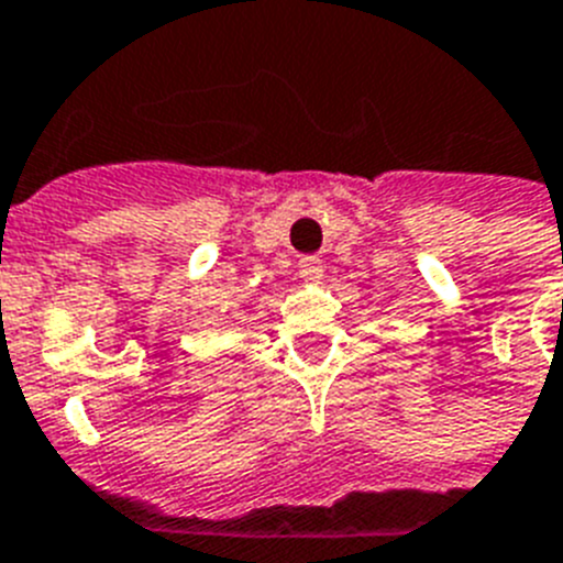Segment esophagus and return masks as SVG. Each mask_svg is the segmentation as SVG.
I'll return each mask as SVG.
<instances>
[{
	"mask_svg": "<svg viewBox=\"0 0 563 563\" xmlns=\"http://www.w3.org/2000/svg\"><path fill=\"white\" fill-rule=\"evenodd\" d=\"M297 268H300L302 280H320V275H322L320 257H300Z\"/></svg>",
	"mask_w": 563,
	"mask_h": 563,
	"instance_id": "esophagus-1",
	"label": "esophagus"
}]
</instances>
